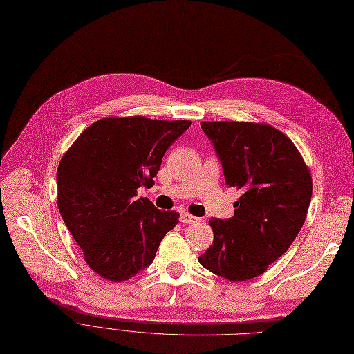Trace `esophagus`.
Masks as SVG:
<instances>
[{
	"mask_svg": "<svg viewBox=\"0 0 354 354\" xmlns=\"http://www.w3.org/2000/svg\"><path fill=\"white\" fill-rule=\"evenodd\" d=\"M180 218H181V223H184V225H192V223L198 222L197 217H194V216H192L189 213H181Z\"/></svg>",
	"mask_w": 354,
	"mask_h": 354,
	"instance_id": "34e87169",
	"label": "esophagus"
}]
</instances>
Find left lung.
<instances>
[{
    "label": "left lung",
    "instance_id": "left-lung-1",
    "mask_svg": "<svg viewBox=\"0 0 354 354\" xmlns=\"http://www.w3.org/2000/svg\"><path fill=\"white\" fill-rule=\"evenodd\" d=\"M200 125L221 160L226 184L242 196L230 218L209 221L213 245L198 262L229 281H248L263 274L297 238L311 201V174L292 141L274 127Z\"/></svg>",
    "mask_w": 354,
    "mask_h": 354
}]
</instances>
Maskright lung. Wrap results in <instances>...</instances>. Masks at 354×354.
Returning <instances> with one entry per match:
<instances>
[{"mask_svg": "<svg viewBox=\"0 0 354 354\" xmlns=\"http://www.w3.org/2000/svg\"><path fill=\"white\" fill-rule=\"evenodd\" d=\"M190 121L105 118L83 131L57 168V206L86 263L102 278L127 281L153 263L177 223L140 187L153 186L161 160Z\"/></svg>", "mask_w": 354, "mask_h": 354, "instance_id": "1", "label": "right lung"}]
</instances>
